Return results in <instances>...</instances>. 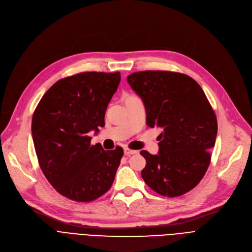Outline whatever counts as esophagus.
<instances>
[{"label":"esophagus","mask_w":252,"mask_h":252,"mask_svg":"<svg viewBox=\"0 0 252 252\" xmlns=\"http://www.w3.org/2000/svg\"><path fill=\"white\" fill-rule=\"evenodd\" d=\"M124 154H125L126 156H131V155L137 154V151H135V150H130V149H128V148H125V149H124Z\"/></svg>","instance_id":"1"}]
</instances>
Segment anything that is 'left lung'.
Here are the masks:
<instances>
[{
    "mask_svg": "<svg viewBox=\"0 0 252 252\" xmlns=\"http://www.w3.org/2000/svg\"><path fill=\"white\" fill-rule=\"evenodd\" d=\"M127 81L145 104L147 125L162 129L159 154L140 152L147 161L143 181L162 196L188 193L205 175L218 133L204 91L194 79L174 71H137Z\"/></svg>",
    "mask_w": 252,
    "mask_h": 252,
    "instance_id": "left-lung-1",
    "label": "left lung"
}]
</instances>
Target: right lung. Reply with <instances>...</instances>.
I'll return each instance as SVG.
<instances>
[{"instance_id": "add662e5", "label": "right lung", "mask_w": 252, "mask_h": 252, "mask_svg": "<svg viewBox=\"0 0 252 252\" xmlns=\"http://www.w3.org/2000/svg\"><path fill=\"white\" fill-rule=\"evenodd\" d=\"M121 75L87 71L57 81L35 107L32 134L39 165L63 197L96 200L114 183L123 149L91 146L90 131L104 126V115Z\"/></svg>"}]
</instances>
